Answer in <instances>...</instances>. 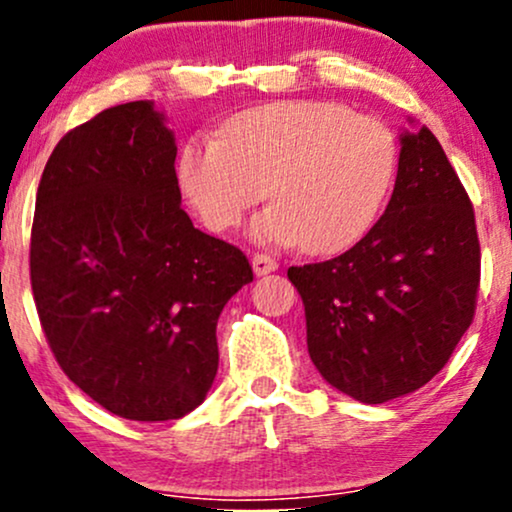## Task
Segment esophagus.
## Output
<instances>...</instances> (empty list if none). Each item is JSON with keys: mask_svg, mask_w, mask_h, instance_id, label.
<instances>
[{"mask_svg": "<svg viewBox=\"0 0 512 512\" xmlns=\"http://www.w3.org/2000/svg\"><path fill=\"white\" fill-rule=\"evenodd\" d=\"M276 269H279V262H276L274 257L262 255V252L252 255V272H255V276L272 274V272H276Z\"/></svg>", "mask_w": 512, "mask_h": 512, "instance_id": "1", "label": "esophagus"}]
</instances>
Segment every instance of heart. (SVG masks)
<instances>
[{
	"label": "heart",
	"mask_w": 512,
	"mask_h": 512,
	"mask_svg": "<svg viewBox=\"0 0 512 512\" xmlns=\"http://www.w3.org/2000/svg\"><path fill=\"white\" fill-rule=\"evenodd\" d=\"M187 202L211 231L252 221L260 243L310 255L354 248L383 214L397 175V142L383 122L339 103L281 101L233 117L219 137L187 142L178 161Z\"/></svg>",
	"instance_id": "heart-1"
}]
</instances>
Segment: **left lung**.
Here are the masks:
<instances>
[{
	"label": "left lung",
	"instance_id": "obj_1",
	"mask_svg": "<svg viewBox=\"0 0 512 512\" xmlns=\"http://www.w3.org/2000/svg\"><path fill=\"white\" fill-rule=\"evenodd\" d=\"M479 262L472 202L443 146L428 127L404 129L395 190L368 236L289 269L310 361L363 404L419 390L472 325Z\"/></svg>",
	"mask_w": 512,
	"mask_h": 512
}]
</instances>
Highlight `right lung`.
Segmentation results:
<instances>
[{
	"instance_id": "1",
	"label": "right lung",
	"mask_w": 512,
	"mask_h": 512,
	"mask_svg": "<svg viewBox=\"0 0 512 512\" xmlns=\"http://www.w3.org/2000/svg\"><path fill=\"white\" fill-rule=\"evenodd\" d=\"M173 129L122 103L60 139L35 197L31 286L69 380L110 414L170 421L207 397L216 322L248 257L180 209Z\"/></svg>"
}]
</instances>
